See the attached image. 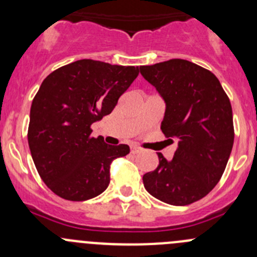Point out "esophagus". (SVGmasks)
<instances>
[{"label": "esophagus", "instance_id": "obj_1", "mask_svg": "<svg viewBox=\"0 0 257 257\" xmlns=\"http://www.w3.org/2000/svg\"><path fill=\"white\" fill-rule=\"evenodd\" d=\"M131 152H132V154H138V153L142 152V148L138 147V145H132Z\"/></svg>", "mask_w": 257, "mask_h": 257}]
</instances>
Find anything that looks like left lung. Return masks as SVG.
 <instances>
[{
  "instance_id": "left-lung-1",
  "label": "left lung",
  "mask_w": 257,
  "mask_h": 257,
  "mask_svg": "<svg viewBox=\"0 0 257 257\" xmlns=\"http://www.w3.org/2000/svg\"><path fill=\"white\" fill-rule=\"evenodd\" d=\"M139 69L165 102L160 129L179 142L172 160L158 153L144 188L163 203L189 205L208 195L226 168L235 137L229 97L214 73L185 59Z\"/></svg>"
}]
</instances>
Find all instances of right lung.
Segmentation results:
<instances>
[{"label":"right lung","mask_w":257,"mask_h":257,"mask_svg":"<svg viewBox=\"0 0 257 257\" xmlns=\"http://www.w3.org/2000/svg\"><path fill=\"white\" fill-rule=\"evenodd\" d=\"M138 74V67L79 59L43 80L31 105L27 137L38 174L56 195L84 201L108 188L110 164L129 147L93 138L90 125L112 113Z\"/></svg>","instance_id":"right-lung-1"}]
</instances>
